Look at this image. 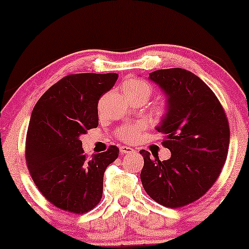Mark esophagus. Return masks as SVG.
<instances>
[{
    "mask_svg": "<svg viewBox=\"0 0 249 249\" xmlns=\"http://www.w3.org/2000/svg\"><path fill=\"white\" fill-rule=\"evenodd\" d=\"M120 151L122 155H131V153L135 152V150L133 148H129V146H121Z\"/></svg>",
    "mask_w": 249,
    "mask_h": 249,
    "instance_id": "obj_1",
    "label": "esophagus"
}]
</instances>
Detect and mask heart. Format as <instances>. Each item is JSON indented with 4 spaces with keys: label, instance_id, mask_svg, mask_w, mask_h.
<instances>
[{
    "label": "heart",
    "instance_id": "b5f03b06",
    "mask_svg": "<svg viewBox=\"0 0 249 249\" xmlns=\"http://www.w3.org/2000/svg\"><path fill=\"white\" fill-rule=\"evenodd\" d=\"M123 90L126 96L128 98L134 97H141L146 96L149 97L151 93V87L146 83L144 80L139 78H131L126 80L123 85ZM159 113H164V106H161L159 108ZM144 125L141 123L125 125L123 127L120 128V138L124 140L125 142H133L139 138L140 132L142 131Z\"/></svg>",
    "mask_w": 249,
    "mask_h": 249
}]
</instances>
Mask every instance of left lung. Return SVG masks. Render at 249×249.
Listing matches in <instances>:
<instances>
[{
  "label": "left lung",
  "instance_id": "left-lung-1",
  "mask_svg": "<svg viewBox=\"0 0 249 249\" xmlns=\"http://www.w3.org/2000/svg\"><path fill=\"white\" fill-rule=\"evenodd\" d=\"M167 94V113L157 131L171 157L141 150L144 191L159 204L177 209L201 198L213 186L228 155L230 129L226 111L214 92L194 73L174 68L150 73Z\"/></svg>",
  "mask_w": 249,
  "mask_h": 249
}]
</instances>
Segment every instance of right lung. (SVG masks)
Here are the masks:
<instances>
[{"instance_id":"obj_1","label":"right lung","mask_w":249,"mask_h":249,"mask_svg":"<svg viewBox=\"0 0 249 249\" xmlns=\"http://www.w3.org/2000/svg\"><path fill=\"white\" fill-rule=\"evenodd\" d=\"M117 73L70 74L35 105L26 139V162L45 198L75 214L90 211L103 197L104 173L120 149L89 159L80 135L98 126V101L113 88Z\"/></svg>"}]
</instances>
